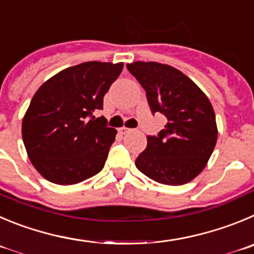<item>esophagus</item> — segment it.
<instances>
[{"mask_svg": "<svg viewBox=\"0 0 254 254\" xmlns=\"http://www.w3.org/2000/svg\"><path fill=\"white\" fill-rule=\"evenodd\" d=\"M132 129H129V127H120V132H129V131H131Z\"/></svg>", "mask_w": 254, "mask_h": 254, "instance_id": "1", "label": "esophagus"}]
</instances>
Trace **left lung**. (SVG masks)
Returning <instances> with one entry per match:
<instances>
[{
  "mask_svg": "<svg viewBox=\"0 0 254 254\" xmlns=\"http://www.w3.org/2000/svg\"><path fill=\"white\" fill-rule=\"evenodd\" d=\"M127 70L146 91L151 113L168 123L135 160L143 174L167 186L193 181L207 165L218 138L215 114L207 95L169 65L135 61Z\"/></svg>",
  "mask_w": 254,
  "mask_h": 254,
  "instance_id": "obj_1",
  "label": "left lung"
}]
</instances>
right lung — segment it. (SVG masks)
Instances as JSON below:
<instances>
[{"instance_id":"add662e5","label":"right lung","mask_w":254,"mask_h":254,"mask_svg":"<svg viewBox=\"0 0 254 254\" xmlns=\"http://www.w3.org/2000/svg\"><path fill=\"white\" fill-rule=\"evenodd\" d=\"M123 66L99 61L71 66L34 95L23 116L22 139L31 163L45 179L71 186L103 169L116 130L92 113L103 109L104 95Z\"/></svg>"}]
</instances>
